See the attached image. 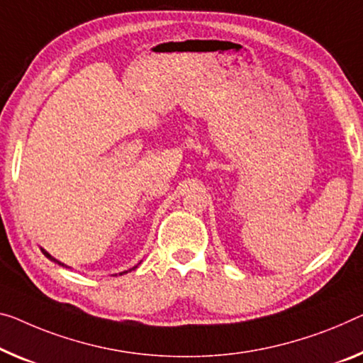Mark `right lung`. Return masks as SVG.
Instances as JSON below:
<instances>
[{
  "label": "right lung",
  "instance_id": "add662e5",
  "mask_svg": "<svg viewBox=\"0 0 363 363\" xmlns=\"http://www.w3.org/2000/svg\"><path fill=\"white\" fill-rule=\"evenodd\" d=\"M42 252H43V255H45L47 256V258H50V259H53V261H57V259H55V258H52V256H50L47 252H45V250H42ZM57 263H58V261H57ZM61 264V263H60Z\"/></svg>",
  "mask_w": 363,
  "mask_h": 363
}]
</instances>
